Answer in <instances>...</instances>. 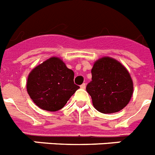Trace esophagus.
Here are the masks:
<instances>
[{
	"instance_id": "34e87169",
	"label": "esophagus",
	"mask_w": 155,
	"mask_h": 155,
	"mask_svg": "<svg viewBox=\"0 0 155 155\" xmlns=\"http://www.w3.org/2000/svg\"><path fill=\"white\" fill-rule=\"evenodd\" d=\"M85 86H86V85H85V83H83V84H81V85H80V87H81V89H85Z\"/></svg>"
}]
</instances>
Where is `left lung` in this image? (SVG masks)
<instances>
[{
    "label": "left lung",
    "mask_w": 155,
    "mask_h": 155,
    "mask_svg": "<svg viewBox=\"0 0 155 155\" xmlns=\"http://www.w3.org/2000/svg\"><path fill=\"white\" fill-rule=\"evenodd\" d=\"M91 74L92 81L86 85V91L97 111L118 112L129 103L133 94V81L121 63L102 58L94 63Z\"/></svg>",
    "instance_id": "8db88e82"
}]
</instances>
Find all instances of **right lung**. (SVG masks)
<instances>
[{
  "mask_svg": "<svg viewBox=\"0 0 155 155\" xmlns=\"http://www.w3.org/2000/svg\"><path fill=\"white\" fill-rule=\"evenodd\" d=\"M74 73L58 58H51L33 69L28 77L27 91L41 109L58 111L78 90Z\"/></svg>",
  "mask_w": 155,
  "mask_h": 155,
  "instance_id": "add662e5",
  "label": "right lung"
}]
</instances>
